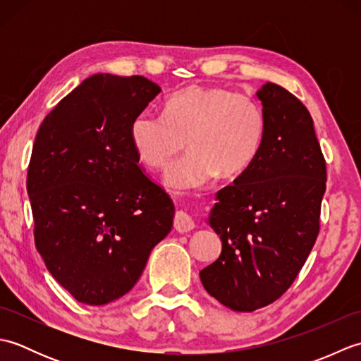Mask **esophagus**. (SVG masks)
I'll return each mask as SVG.
<instances>
[{
	"mask_svg": "<svg viewBox=\"0 0 361 361\" xmlns=\"http://www.w3.org/2000/svg\"><path fill=\"white\" fill-rule=\"evenodd\" d=\"M173 226L178 233H189L194 229V220L185 211H176L173 217Z\"/></svg>",
	"mask_w": 361,
	"mask_h": 361,
	"instance_id": "esophagus-1",
	"label": "esophagus"
}]
</instances>
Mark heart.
Masks as SVG:
<instances>
[{
    "label": "heart",
    "instance_id": "1",
    "mask_svg": "<svg viewBox=\"0 0 361 361\" xmlns=\"http://www.w3.org/2000/svg\"><path fill=\"white\" fill-rule=\"evenodd\" d=\"M267 116L256 99L221 87L190 85L164 104V114L141 111L130 124V142L149 169H163L176 153L190 152L167 169L164 185L175 192L203 189L217 173L240 175L259 155Z\"/></svg>",
    "mask_w": 361,
    "mask_h": 361
}]
</instances>
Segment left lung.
<instances>
[{
	"instance_id": "8db88e82",
	"label": "left lung",
	"mask_w": 361,
	"mask_h": 361,
	"mask_svg": "<svg viewBox=\"0 0 361 361\" xmlns=\"http://www.w3.org/2000/svg\"><path fill=\"white\" fill-rule=\"evenodd\" d=\"M257 97L265 142L247 171L217 192L208 221L221 252L200 271L206 291L235 312L265 307L293 283L319 233L327 180L304 104L271 82Z\"/></svg>"
}]
</instances>
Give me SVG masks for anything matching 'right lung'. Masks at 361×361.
Instances as JSON below:
<instances>
[{
    "label": "right lung",
    "mask_w": 361,
    "mask_h": 361,
    "mask_svg": "<svg viewBox=\"0 0 361 361\" xmlns=\"http://www.w3.org/2000/svg\"><path fill=\"white\" fill-rule=\"evenodd\" d=\"M159 91L142 75L94 74L37 132L27 169L35 247L79 302L128 293L172 229L171 197L141 171L130 142L132 119Z\"/></svg>",
    "instance_id": "obj_1"
}]
</instances>
